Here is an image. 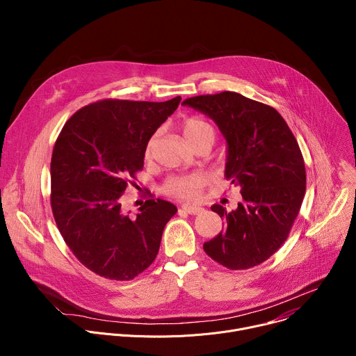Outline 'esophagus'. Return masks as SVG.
I'll use <instances>...</instances> for the list:
<instances>
[{"instance_id":"1","label":"esophagus","mask_w":356,"mask_h":356,"mask_svg":"<svg viewBox=\"0 0 356 356\" xmlns=\"http://www.w3.org/2000/svg\"><path fill=\"white\" fill-rule=\"evenodd\" d=\"M181 210H183L184 213H187V214H191V216H195V214H198V213H201V211H202V209H201V207H195V206H187V204L181 206Z\"/></svg>"}]
</instances>
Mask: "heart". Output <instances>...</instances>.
<instances>
[{
    "instance_id": "b5f03b06",
    "label": "heart",
    "mask_w": 356,
    "mask_h": 356,
    "mask_svg": "<svg viewBox=\"0 0 356 356\" xmlns=\"http://www.w3.org/2000/svg\"><path fill=\"white\" fill-rule=\"evenodd\" d=\"M181 132L184 139L190 146L195 147L200 143L210 142L213 143L216 139V129L210 121L200 115H191L181 121ZM156 135L152 136L145 146V158L149 159L152 156V149H154ZM204 184V180L200 175H186L168 179L162 187L163 193L179 198V200H194Z\"/></svg>"
}]
</instances>
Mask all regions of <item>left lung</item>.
I'll return each mask as SVG.
<instances>
[{"label": "left lung", "mask_w": 356, "mask_h": 356, "mask_svg": "<svg viewBox=\"0 0 356 356\" xmlns=\"http://www.w3.org/2000/svg\"><path fill=\"white\" fill-rule=\"evenodd\" d=\"M184 106L216 121L228 143L225 179L239 187L242 202L224 218V231L204 242L207 255L231 270L268 261L284 243L306 193V166L300 146L270 106L234 91L197 95Z\"/></svg>", "instance_id": "obj_1"}]
</instances>
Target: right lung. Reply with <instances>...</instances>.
<instances>
[{"mask_svg":"<svg viewBox=\"0 0 356 356\" xmlns=\"http://www.w3.org/2000/svg\"><path fill=\"white\" fill-rule=\"evenodd\" d=\"M106 98L74 113L62 128L50 162V206L73 255L95 275L132 280L155 261L176 206L147 198L131 218L121 197L143 169L145 146L179 107Z\"/></svg>","mask_w":356,"mask_h":356,"instance_id":"1","label":"right lung"}]
</instances>
